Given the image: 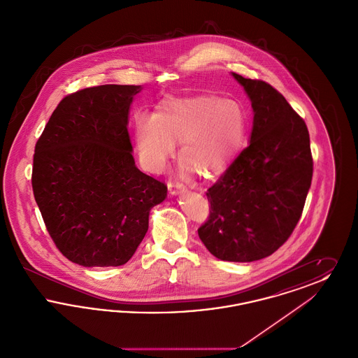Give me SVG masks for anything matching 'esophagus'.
Returning a JSON list of instances; mask_svg holds the SVG:
<instances>
[{
	"label": "esophagus",
	"instance_id": "1",
	"mask_svg": "<svg viewBox=\"0 0 358 358\" xmlns=\"http://www.w3.org/2000/svg\"><path fill=\"white\" fill-rule=\"evenodd\" d=\"M168 187H169V190H171V194H177L178 192H184L187 187L184 184H181V182H171L169 181V184H168Z\"/></svg>",
	"mask_w": 358,
	"mask_h": 358
}]
</instances>
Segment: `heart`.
Returning a JSON list of instances; mask_svg holds the SVG:
<instances>
[{"mask_svg":"<svg viewBox=\"0 0 358 358\" xmlns=\"http://www.w3.org/2000/svg\"><path fill=\"white\" fill-rule=\"evenodd\" d=\"M245 113L235 101L215 95L165 99L153 117L138 115L136 139L141 162L159 173L181 142L185 171L203 177L222 173L232 161L245 133Z\"/></svg>","mask_w":358,"mask_h":358,"instance_id":"obj_1","label":"heart"}]
</instances>
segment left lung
Here are the masks:
<instances>
[{"label":"left lung","instance_id":"obj_1","mask_svg":"<svg viewBox=\"0 0 358 358\" xmlns=\"http://www.w3.org/2000/svg\"><path fill=\"white\" fill-rule=\"evenodd\" d=\"M254 108L250 145L208 189L209 216L197 229L220 260L273 254L299 222L313 178L306 123L273 85L232 73Z\"/></svg>","mask_w":358,"mask_h":358}]
</instances>
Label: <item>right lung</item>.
<instances>
[{"instance_id":"right-lung-1","label":"right lung","mask_w":358,"mask_h":358,"mask_svg":"<svg viewBox=\"0 0 358 358\" xmlns=\"http://www.w3.org/2000/svg\"><path fill=\"white\" fill-rule=\"evenodd\" d=\"M141 85L64 96L34 146L32 189L56 248L83 267L127 263L165 200V182L136 166L129 111Z\"/></svg>"}]
</instances>
